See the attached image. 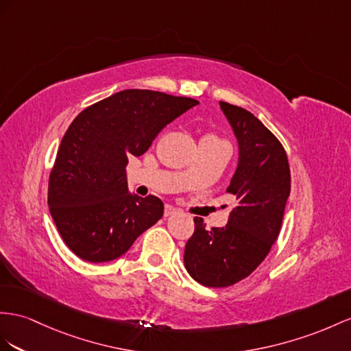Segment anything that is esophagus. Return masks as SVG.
Segmentation results:
<instances>
[{
	"mask_svg": "<svg viewBox=\"0 0 351 351\" xmlns=\"http://www.w3.org/2000/svg\"><path fill=\"white\" fill-rule=\"evenodd\" d=\"M176 212H178V209L173 208L172 204H166V208H165V217H170V215H173V213H176Z\"/></svg>",
	"mask_w": 351,
	"mask_h": 351,
	"instance_id": "esophagus-1",
	"label": "esophagus"
}]
</instances>
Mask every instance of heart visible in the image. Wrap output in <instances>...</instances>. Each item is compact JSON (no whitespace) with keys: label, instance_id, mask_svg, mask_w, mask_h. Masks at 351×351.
Masks as SVG:
<instances>
[{"label":"heart","instance_id":"1","mask_svg":"<svg viewBox=\"0 0 351 351\" xmlns=\"http://www.w3.org/2000/svg\"><path fill=\"white\" fill-rule=\"evenodd\" d=\"M213 138H215V136H213Z\"/></svg>","mask_w":351,"mask_h":351}]
</instances>
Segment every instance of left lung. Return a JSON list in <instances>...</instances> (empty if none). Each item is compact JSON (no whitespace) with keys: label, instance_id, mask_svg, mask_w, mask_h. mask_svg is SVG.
Wrapping results in <instances>:
<instances>
[{"label":"left lung","instance_id":"left-lung-1","mask_svg":"<svg viewBox=\"0 0 351 351\" xmlns=\"http://www.w3.org/2000/svg\"><path fill=\"white\" fill-rule=\"evenodd\" d=\"M219 104L239 139V166L227 188L236 206L222 228H206L195 217L184 252L186 271L209 287L231 286L255 271L278 237L291 194L282 142L245 108Z\"/></svg>","mask_w":351,"mask_h":351}]
</instances>
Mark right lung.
<instances>
[{
    "label": "right lung",
    "mask_w": 351,
    "mask_h": 351,
    "mask_svg": "<svg viewBox=\"0 0 351 351\" xmlns=\"http://www.w3.org/2000/svg\"><path fill=\"white\" fill-rule=\"evenodd\" d=\"M197 104L129 88L84 108L69 124L50 170L47 202L60 237L78 258L112 261L163 217L158 197L129 193L125 166Z\"/></svg>",
    "instance_id": "right-lung-1"
}]
</instances>
